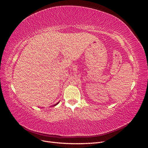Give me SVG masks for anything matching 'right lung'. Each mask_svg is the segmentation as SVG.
Wrapping results in <instances>:
<instances>
[{
	"label": "right lung",
	"instance_id": "obj_1",
	"mask_svg": "<svg viewBox=\"0 0 148 148\" xmlns=\"http://www.w3.org/2000/svg\"><path fill=\"white\" fill-rule=\"evenodd\" d=\"M58 103H56V104H55V105H53V106H55V105H57V104H58Z\"/></svg>",
	"mask_w": 148,
	"mask_h": 148
}]
</instances>
